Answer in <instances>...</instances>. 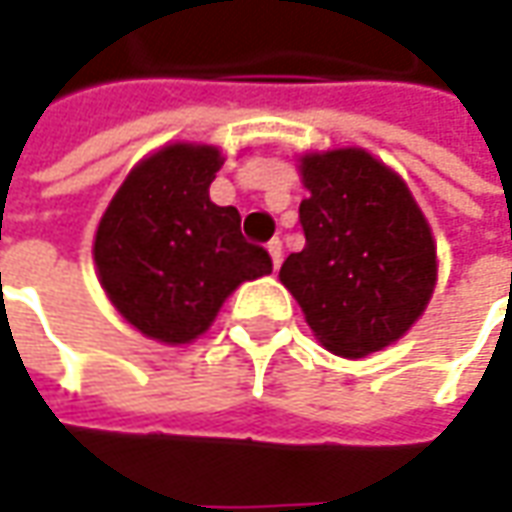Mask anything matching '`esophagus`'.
Masks as SVG:
<instances>
[{"mask_svg": "<svg viewBox=\"0 0 512 512\" xmlns=\"http://www.w3.org/2000/svg\"><path fill=\"white\" fill-rule=\"evenodd\" d=\"M266 249H269V257H272L274 272H277V269H280V260H283V243L274 238L269 240V246H266Z\"/></svg>", "mask_w": 512, "mask_h": 512, "instance_id": "esophagus-1", "label": "esophagus"}]
</instances>
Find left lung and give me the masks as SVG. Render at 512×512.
Returning <instances> with one entry per match:
<instances>
[{"label": "left lung", "mask_w": 512, "mask_h": 512, "mask_svg": "<svg viewBox=\"0 0 512 512\" xmlns=\"http://www.w3.org/2000/svg\"><path fill=\"white\" fill-rule=\"evenodd\" d=\"M306 246L280 266L320 345L360 360L408 334L436 289V240L402 175L362 147L303 152Z\"/></svg>", "instance_id": "obj_1"}]
</instances>
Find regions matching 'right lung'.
<instances>
[{
	"instance_id": "obj_1",
	"label": "right lung",
	"mask_w": 512,
	"mask_h": 512,
	"mask_svg": "<svg viewBox=\"0 0 512 512\" xmlns=\"http://www.w3.org/2000/svg\"><path fill=\"white\" fill-rule=\"evenodd\" d=\"M223 161L212 144H164L130 169L98 221V283L155 343L198 340L240 283L272 274L269 252L240 235L238 209L209 201Z\"/></svg>"
}]
</instances>
